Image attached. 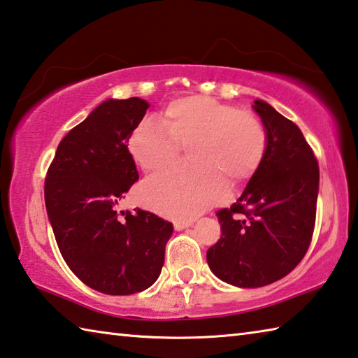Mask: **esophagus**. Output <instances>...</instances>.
Here are the masks:
<instances>
[{"mask_svg": "<svg viewBox=\"0 0 358 358\" xmlns=\"http://www.w3.org/2000/svg\"><path fill=\"white\" fill-rule=\"evenodd\" d=\"M192 224H194L192 219H189V220H177V222H173V229L180 231V230L187 229V227H191Z\"/></svg>", "mask_w": 358, "mask_h": 358, "instance_id": "obj_1", "label": "esophagus"}]
</instances>
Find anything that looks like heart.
Returning <instances> with one entry per match:
<instances>
[{
	"label": "heart",
	"mask_w": 358,
	"mask_h": 358,
	"mask_svg": "<svg viewBox=\"0 0 358 358\" xmlns=\"http://www.w3.org/2000/svg\"><path fill=\"white\" fill-rule=\"evenodd\" d=\"M262 119L230 103L191 95L169 103L157 122L147 120L128 142L145 173L171 166L186 148L191 162L175 166L147 181L142 200L164 216L189 219L227 194V186L249 181L268 152Z\"/></svg>",
	"instance_id": "obj_1"
}]
</instances>
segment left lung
Segmentation results:
<instances>
[{
    "label": "left lung",
    "mask_w": 358,
    "mask_h": 358,
    "mask_svg": "<svg viewBox=\"0 0 358 358\" xmlns=\"http://www.w3.org/2000/svg\"><path fill=\"white\" fill-rule=\"evenodd\" d=\"M253 109L268 129V152L235 203L219 210V241L206 252L214 275L239 288L280 280L302 262L313 238L320 166L296 123L262 100Z\"/></svg>",
    "instance_id": "left-lung-1"
}]
</instances>
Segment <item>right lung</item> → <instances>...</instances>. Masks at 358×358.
Listing matches in <instances>:
<instances>
[{
	"label": "right lung",
	"mask_w": 358,
	"mask_h": 358,
	"mask_svg": "<svg viewBox=\"0 0 358 358\" xmlns=\"http://www.w3.org/2000/svg\"><path fill=\"white\" fill-rule=\"evenodd\" d=\"M147 108L138 96L103 101L61 141L45 178V205L64 262L105 294L152 287L173 231L150 211H117L139 180L127 144Z\"/></svg>",
	"instance_id": "1"
}]
</instances>
